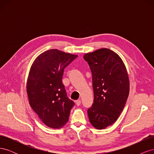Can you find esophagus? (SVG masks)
<instances>
[{
	"label": "esophagus",
	"mask_w": 154,
	"mask_h": 154,
	"mask_svg": "<svg viewBox=\"0 0 154 154\" xmlns=\"http://www.w3.org/2000/svg\"><path fill=\"white\" fill-rule=\"evenodd\" d=\"M76 104L77 106H79L81 104V100H78L76 101Z\"/></svg>",
	"instance_id": "esophagus-1"
}]
</instances>
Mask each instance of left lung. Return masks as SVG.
<instances>
[{
	"label": "left lung",
	"mask_w": 154,
	"mask_h": 154,
	"mask_svg": "<svg viewBox=\"0 0 154 154\" xmlns=\"http://www.w3.org/2000/svg\"><path fill=\"white\" fill-rule=\"evenodd\" d=\"M92 75L94 103L87 113L91 124L104 129L119 117L127 102L130 82L125 65L119 56L107 48L83 56Z\"/></svg>",
	"instance_id": "8db88e82"
}]
</instances>
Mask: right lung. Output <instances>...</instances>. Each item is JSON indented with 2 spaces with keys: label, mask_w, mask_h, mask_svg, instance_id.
<instances>
[{
  "label": "right lung",
  "mask_w": 154,
  "mask_h": 154,
  "mask_svg": "<svg viewBox=\"0 0 154 154\" xmlns=\"http://www.w3.org/2000/svg\"><path fill=\"white\" fill-rule=\"evenodd\" d=\"M78 57L57 49L41 53L32 62L26 91L29 103L46 126L60 128L66 125L74 105L62 83L64 69Z\"/></svg>",
  "instance_id": "add662e5"
}]
</instances>
